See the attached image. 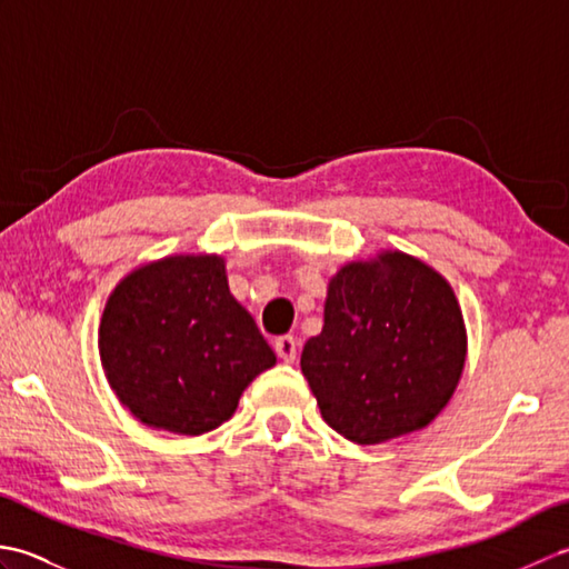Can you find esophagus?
Wrapping results in <instances>:
<instances>
[{
  "label": "esophagus",
  "mask_w": 569,
  "mask_h": 569,
  "mask_svg": "<svg viewBox=\"0 0 569 569\" xmlns=\"http://www.w3.org/2000/svg\"><path fill=\"white\" fill-rule=\"evenodd\" d=\"M273 349H276L278 359L288 361V365H291V361H296V357H298V342H296V337H291V335L278 337L276 345H273Z\"/></svg>",
  "instance_id": "obj_1"
}]
</instances>
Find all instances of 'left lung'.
Listing matches in <instances>:
<instances>
[{"label":"left lung","mask_w":569,"mask_h":569,"mask_svg":"<svg viewBox=\"0 0 569 569\" xmlns=\"http://www.w3.org/2000/svg\"><path fill=\"white\" fill-rule=\"evenodd\" d=\"M465 361L467 328L450 281L413 253L381 249L330 278L322 332L306 342L300 369L332 430L379 445L430 426Z\"/></svg>","instance_id":"1"}]
</instances>
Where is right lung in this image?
Instances as JSON below:
<instances>
[{"label": "right lung", "instance_id": "add662e5", "mask_svg": "<svg viewBox=\"0 0 569 569\" xmlns=\"http://www.w3.org/2000/svg\"><path fill=\"white\" fill-rule=\"evenodd\" d=\"M104 379L147 428L202 435L276 365L247 308L229 293L220 253H171L131 269L100 318Z\"/></svg>", "mask_w": 569, "mask_h": 569}]
</instances>
